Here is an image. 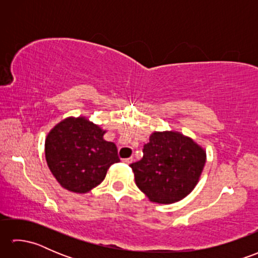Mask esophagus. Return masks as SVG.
Returning <instances> with one entry per match:
<instances>
[{"instance_id": "obj_1", "label": "esophagus", "mask_w": 258, "mask_h": 258, "mask_svg": "<svg viewBox=\"0 0 258 258\" xmlns=\"http://www.w3.org/2000/svg\"><path fill=\"white\" fill-rule=\"evenodd\" d=\"M133 162V157H128V158H124L123 160V163L125 164H131Z\"/></svg>"}]
</instances>
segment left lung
<instances>
[{"label":"left lung","instance_id":"left-lung-1","mask_svg":"<svg viewBox=\"0 0 258 258\" xmlns=\"http://www.w3.org/2000/svg\"><path fill=\"white\" fill-rule=\"evenodd\" d=\"M206 154L193 140L175 132H155L132 163L138 187L150 201L171 204L187 196L204 168Z\"/></svg>","mask_w":258,"mask_h":258}]
</instances>
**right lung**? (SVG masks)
<instances>
[{
	"label": "right lung",
	"mask_w": 258,
	"mask_h": 258,
	"mask_svg": "<svg viewBox=\"0 0 258 258\" xmlns=\"http://www.w3.org/2000/svg\"><path fill=\"white\" fill-rule=\"evenodd\" d=\"M104 133L83 117L64 119L48 133L46 163L62 187L86 193L103 182L112 164L119 162L116 145L104 141Z\"/></svg>",
	"instance_id": "add662e5"
}]
</instances>
